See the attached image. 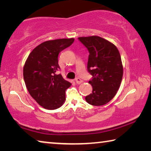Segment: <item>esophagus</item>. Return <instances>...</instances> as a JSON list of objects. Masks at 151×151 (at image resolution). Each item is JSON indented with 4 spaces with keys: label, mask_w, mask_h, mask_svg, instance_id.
<instances>
[{
    "label": "esophagus",
    "mask_w": 151,
    "mask_h": 151,
    "mask_svg": "<svg viewBox=\"0 0 151 151\" xmlns=\"http://www.w3.org/2000/svg\"><path fill=\"white\" fill-rule=\"evenodd\" d=\"M75 81H76V84H81V83H83V81H82L80 78H78V77L76 78Z\"/></svg>",
    "instance_id": "obj_1"
}]
</instances>
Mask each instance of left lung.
<instances>
[{"label": "left lung", "instance_id": "8db88e82", "mask_svg": "<svg viewBox=\"0 0 151 151\" xmlns=\"http://www.w3.org/2000/svg\"><path fill=\"white\" fill-rule=\"evenodd\" d=\"M89 52L87 69L93 76L88 83L93 91L85 97L88 104L104 105L113 99L121 85L123 67L116 46L98 36L79 37Z\"/></svg>", "mask_w": 151, "mask_h": 151}]
</instances>
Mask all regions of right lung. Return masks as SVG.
Wrapping results in <instances>:
<instances>
[{"mask_svg": "<svg viewBox=\"0 0 151 151\" xmlns=\"http://www.w3.org/2000/svg\"><path fill=\"white\" fill-rule=\"evenodd\" d=\"M74 40L72 38L45 41L32 50L25 62L23 76L28 91L46 109H57L65 101V91L71 83L57 74L60 69L58 57Z\"/></svg>", "mask_w": 151, "mask_h": 151, "instance_id": "add662e5", "label": "right lung"}]
</instances>
